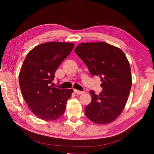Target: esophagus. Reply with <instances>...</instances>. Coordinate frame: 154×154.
<instances>
[{
    "label": "esophagus",
    "instance_id": "obj_1",
    "mask_svg": "<svg viewBox=\"0 0 154 154\" xmlns=\"http://www.w3.org/2000/svg\"><path fill=\"white\" fill-rule=\"evenodd\" d=\"M74 92L77 94H82V93H83V91H80L76 90V89H74Z\"/></svg>",
    "mask_w": 154,
    "mask_h": 154
}]
</instances>
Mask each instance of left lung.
Here are the masks:
<instances>
[{"label": "left lung", "mask_w": 154, "mask_h": 154, "mask_svg": "<svg viewBox=\"0 0 154 154\" xmlns=\"http://www.w3.org/2000/svg\"><path fill=\"white\" fill-rule=\"evenodd\" d=\"M92 76L101 78L102 91H91L87 117L97 124L112 122L122 112L132 86L131 70L122 50L105 42L83 43L74 49Z\"/></svg>", "instance_id": "1"}]
</instances>
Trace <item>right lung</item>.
Masks as SVG:
<instances>
[{"mask_svg":"<svg viewBox=\"0 0 154 154\" xmlns=\"http://www.w3.org/2000/svg\"><path fill=\"white\" fill-rule=\"evenodd\" d=\"M74 45L49 42L37 45L27 54L19 74L22 94L32 112L45 121L63 114L72 89H60L51 84L55 72Z\"/></svg>","mask_w":154,"mask_h":154,"instance_id":"obj_1","label":"right lung"}]
</instances>
